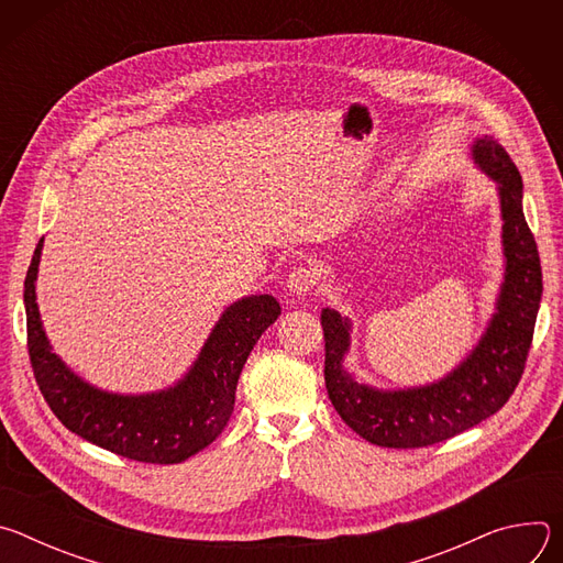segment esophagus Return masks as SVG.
<instances>
[{
    "instance_id": "1",
    "label": "esophagus",
    "mask_w": 563,
    "mask_h": 563,
    "mask_svg": "<svg viewBox=\"0 0 563 563\" xmlns=\"http://www.w3.org/2000/svg\"><path fill=\"white\" fill-rule=\"evenodd\" d=\"M320 280V274H318V269L313 267V265H300V267H296L291 274H289V278H287V287H289V291L294 294V296H307L313 287H316V283Z\"/></svg>"
}]
</instances>
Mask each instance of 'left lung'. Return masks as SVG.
Returning <instances> with one entry per match:
<instances>
[{"mask_svg":"<svg viewBox=\"0 0 563 563\" xmlns=\"http://www.w3.org/2000/svg\"><path fill=\"white\" fill-rule=\"evenodd\" d=\"M472 155L499 185L506 252L497 313L474 352L439 383L378 391L356 383L341 365L350 347L347 318L334 309L320 313L332 406L358 437L380 448H426L474 428L508 404L526 369L543 283L534 235L521 209V174L508 151L488 135L474 142Z\"/></svg>","mask_w":563,"mask_h":563,"instance_id":"8db88e82","label":"left lung"}]
</instances>
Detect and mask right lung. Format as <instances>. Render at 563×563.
Here are the masks:
<instances>
[{
  "instance_id": "right-lung-1",
  "label": "right lung",
  "mask_w": 563,
  "mask_h": 563,
  "mask_svg": "<svg viewBox=\"0 0 563 563\" xmlns=\"http://www.w3.org/2000/svg\"><path fill=\"white\" fill-rule=\"evenodd\" d=\"M42 243L44 238L24 280L26 339L37 387L62 426L113 454L159 465L180 463L216 441L233 412L250 352L280 313L278 300L263 294L233 302L176 387L144 396L109 394L75 376L51 352L35 302Z\"/></svg>"
}]
</instances>
